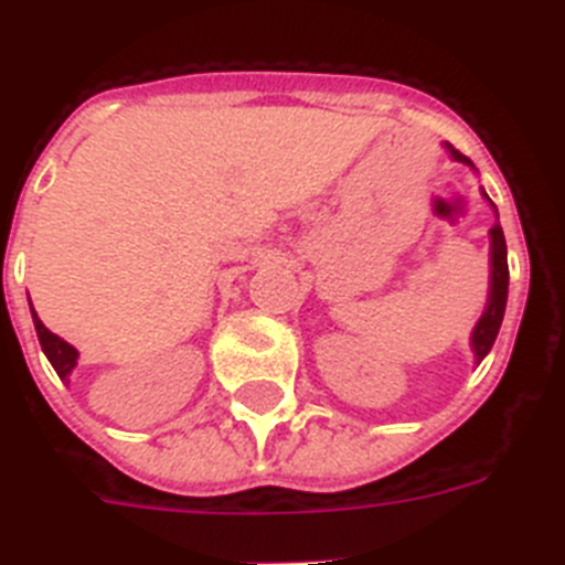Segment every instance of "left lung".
<instances>
[{
	"label": "left lung",
	"mask_w": 565,
	"mask_h": 565,
	"mask_svg": "<svg viewBox=\"0 0 565 565\" xmlns=\"http://www.w3.org/2000/svg\"><path fill=\"white\" fill-rule=\"evenodd\" d=\"M449 153L458 162H467L465 153H458L452 145H449ZM505 301H508V246L505 235H502V226L490 228V298H488V310L481 313L479 324L473 330V351L476 360H484L488 351L497 342V333L502 328V316H505Z\"/></svg>",
	"instance_id": "left-lung-1"
}]
</instances>
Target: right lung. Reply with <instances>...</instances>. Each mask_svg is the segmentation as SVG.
<instances>
[{
  "label": "right lung",
  "instance_id": "add662e5",
  "mask_svg": "<svg viewBox=\"0 0 565 565\" xmlns=\"http://www.w3.org/2000/svg\"><path fill=\"white\" fill-rule=\"evenodd\" d=\"M34 328H36V337H40V345H43L45 356H49V362L54 365V371H57L60 377L66 380L68 371L75 369L77 362V351L68 342H63V339L57 337V333H52V330L45 328L40 319H36L34 313Z\"/></svg>",
  "mask_w": 565,
  "mask_h": 565
}]
</instances>
